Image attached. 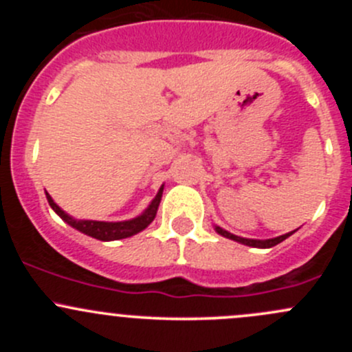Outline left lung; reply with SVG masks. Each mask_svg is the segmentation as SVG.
<instances>
[{"label":"left lung","instance_id":"obj_1","mask_svg":"<svg viewBox=\"0 0 352 352\" xmlns=\"http://www.w3.org/2000/svg\"><path fill=\"white\" fill-rule=\"evenodd\" d=\"M214 230H216V233H219V235L225 236V239L235 240V242L243 243V245H248V247H255V248H271V247H274V245L281 243L283 240H286L287 236H291V235H293L294 232H296V230H293V232L286 233V235H281V236H276V239L255 240V239H243V236H236V235H233V233L226 232V230H223L221 226H218V225H214Z\"/></svg>","mask_w":352,"mask_h":352}]
</instances>
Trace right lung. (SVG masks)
Listing matches in <instances>:
<instances>
[{"label":"right lung","instance_id":"right-lung-1","mask_svg":"<svg viewBox=\"0 0 352 352\" xmlns=\"http://www.w3.org/2000/svg\"><path fill=\"white\" fill-rule=\"evenodd\" d=\"M163 194V186L160 187V190L156 192L153 201L148 204V208L141 212L140 216L133 219H126V221H95V219H76L73 216L67 214L66 211H63L58 204L54 202V199L45 192V197H47L49 206L52 208V211L66 221L67 225L73 226L78 232L85 233V235L91 236V239L102 240V242H112V240H122L129 239V236L136 235V233L143 232L144 228H148L151 221L155 219L156 211H158L160 201H162Z\"/></svg>","mask_w":352,"mask_h":352}]
</instances>
